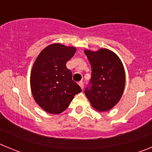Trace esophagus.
Here are the masks:
<instances>
[{"label":"esophagus","mask_w":152,"mask_h":152,"mask_svg":"<svg viewBox=\"0 0 152 152\" xmlns=\"http://www.w3.org/2000/svg\"><path fill=\"white\" fill-rule=\"evenodd\" d=\"M78 84L81 89H83V88H84V82H83V81H80V82L78 83Z\"/></svg>","instance_id":"34e87169"}]
</instances>
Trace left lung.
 <instances>
[{"label":"left lung","mask_w":152,"mask_h":152,"mask_svg":"<svg viewBox=\"0 0 152 152\" xmlns=\"http://www.w3.org/2000/svg\"><path fill=\"white\" fill-rule=\"evenodd\" d=\"M91 65L90 85L84 93L91 106L99 112L108 111L117 104L123 94L126 75L121 60L113 52L100 49L84 50Z\"/></svg>","instance_id":"1"}]
</instances>
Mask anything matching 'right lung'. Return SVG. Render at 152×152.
Wrapping results in <instances>:
<instances>
[{
    "label": "right lung",
    "mask_w": 152,
    "mask_h": 152,
    "mask_svg": "<svg viewBox=\"0 0 152 152\" xmlns=\"http://www.w3.org/2000/svg\"><path fill=\"white\" fill-rule=\"evenodd\" d=\"M75 52V47L52 44L40 52L33 64L30 75L32 94L37 104L49 113H62L75 95L81 91L66 67Z\"/></svg>",
    "instance_id": "add662e5"
}]
</instances>
